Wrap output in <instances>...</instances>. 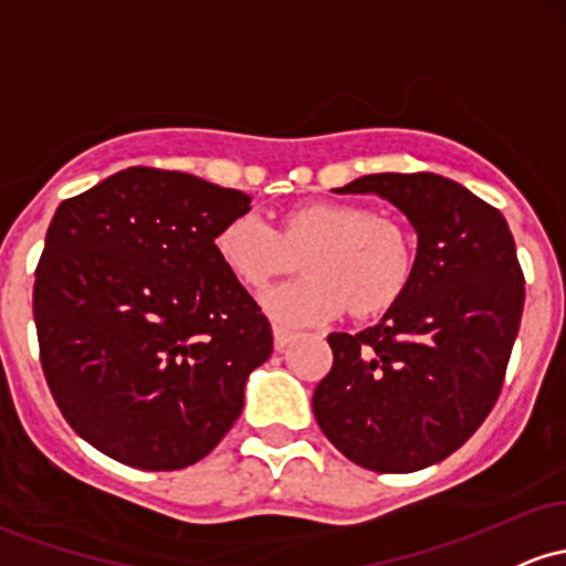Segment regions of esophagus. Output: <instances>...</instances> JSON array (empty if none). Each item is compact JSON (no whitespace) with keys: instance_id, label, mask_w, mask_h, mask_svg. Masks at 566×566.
<instances>
[{"instance_id":"obj_1","label":"esophagus","mask_w":566,"mask_h":566,"mask_svg":"<svg viewBox=\"0 0 566 566\" xmlns=\"http://www.w3.org/2000/svg\"><path fill=\"white\" fill-rule=\"evenodd\" d=\"M293 331H290V327H284V325H273V346H276V349H284V346L290 344V340H293Z\"/></svg>"}]
</instances>
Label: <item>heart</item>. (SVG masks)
<instances>
[{
	"instance_id": "1",
	"label": "heart",
	"mask_w": 566,
	"mask_h": 566,
	"mask_svg": "<svg viewBox=\"0 0 566 566\" xmlns=\"http://www.w3.org/2000/svg\"><path fill=\"white\" fill-rule=\"evenodd\" d=\"M220 263L244 287H263L302 254L306 276L260 297L282 325H314L349 306L354 316L387 312L413 273L411 235L392 217L359 203L314 201L290 209L273 231L254 212L235 214L214 235Z\"/></svg>"
}]
</instances>
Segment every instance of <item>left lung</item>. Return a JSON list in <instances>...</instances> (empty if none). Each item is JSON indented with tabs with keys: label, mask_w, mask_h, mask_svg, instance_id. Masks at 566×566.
I'll return each instance as SVG.
<instances>
[{
	"label": "left lung",
	"mask_w": 566,
	"mask_h": 566,
	"mask_svg": "<svg viewBox=\"0 0 566 566\" xmlns=\"http://www.w3.org/2000/svg\"><path fill=\"white\" fill-rule=\"evenodd\" d=\"M335 192H376L411 220L408 287L378 325L331 333L333 368L314 416L374 473L430 468L483 424L500 397L524 312V271L505 217L449 177L368 174Z\"/></svg>",
	"instance_id": "1"
}]
</instances>
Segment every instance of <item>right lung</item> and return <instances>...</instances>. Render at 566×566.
Returning a JSON list of instances; mask_svg holds the SVG:
<instances>
[{
  "mask_svg": "<svg viewBox=\"0 0 566 566\" xmlns=\"http://www.w3.org/2000/svg\"><path fill=\"white\" fill-rule=\"evenodd\" d=\"M250 201L132 166L55 209L34 271L40 363L64 419L102 454L182 470L239 419L273 335L214 235Z\"/></svg>",
  "mask_w": 566,
  "mask_h": 566,
  "instance_id": "right-lung-1",
  "label": "right lung"
}]
</instances>
